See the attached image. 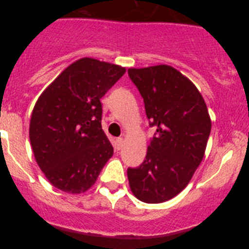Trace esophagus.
<instances>
[{
	"instance_id": "34e87169",
	"label": "esophagus",
	"mask_w": 249,
	"mask_h": 249,
	"mask_svg": "<svg viewBox=\"0 0 249 249\" xmlns=\"http://www.w3.org/2000/svg\"><path fill=\"white\" fill-rule=\"evenodd\" d=\"M116 146H117L118 149L122 148V146H123V138L122 137H120L116 140Z\"/></svg>"
}]
</instances>
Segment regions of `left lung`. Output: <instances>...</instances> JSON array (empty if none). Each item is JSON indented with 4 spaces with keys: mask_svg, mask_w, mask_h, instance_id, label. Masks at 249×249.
I'll return each instance as SVG.
<instances>
[{
    "mask_svg": "<svg viewBox=\"0 0 249 249\" xmlns=\"http://www.w3.org/2000/svg\"><path fill=\"white\" fill-rule=\"evenodd\" d=\"M143 98L151 138L142 164L127 169L132 193L146 203L173 198L190 183L211 133V118L199 91L171 66L129 68Z\"/></svg>",
    "mask_w": 249,
    "mask_h": 249,
    "instance_id": "8db88e82",
    "label": "left lung"
}]
</instances>
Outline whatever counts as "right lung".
Wrapping results in <instances>:
<instances>
[{
  "label": "right lung",
  "instance_id": "obj_1",
  "mask_svg": "<svg viewBox=\"0 0 249 249\" xmlns=\"http://www.w3.org/2000/svg\"><path fill=\"white\" fill-rule=\"evenodd\" d=\"M124 72L86 57L68 66L37 100L30 141L37 164L58 190L87 191L113 155L101 124V98Z\"/></svg>",
  "mask_w": 249,
  "mask_h": 249
}]
</instances>
